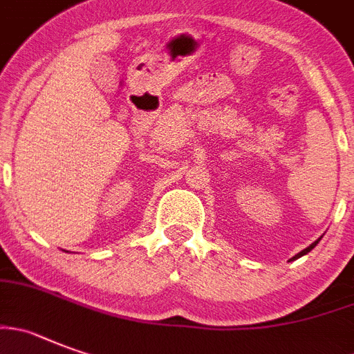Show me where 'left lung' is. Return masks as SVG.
I'll use <instances>...</instances> for the list:
<instances>
[{"mask_svg":"<svg viewBox=\"0 0 354 354\" xmlns=\"http://www.w3.org/2000/svg\"><path fill=\"white\" fill-rule=\"evenodd\" d=\"M317 242H319V239H317V241H316V242H314V244H310V245H309V248H307V249H304V251H300V252H298V254H297V256H295V258H291V259H297V258H300V256L307 254V252H309V251H313V249H314V245H316V244H317Z\"/></svg>","mask_w":354,"mask_h":354,"instance_id":"left-lung-1","label":"left lung"}]
</instances>
